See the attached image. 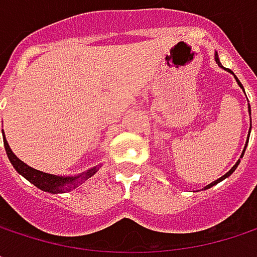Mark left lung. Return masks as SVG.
Returning <instances> with one entry per match:
<instances>
[{
    "instance_id": "1",
    "label": "left lung",
    "mask_w": 257,
    "mask_h": 257,
    "mask_svg": "<svg viewBox=\"0 0 257 257\" xmlns=\"http://www.w3.org/2000/svg\"><path fill=\"white\" fill-rule=\"evenodd\" d=\"M216 62H217V64H219V67H223V65H222V64H220V61H219V56H217V53H216ZM228 71H229V73H232L231 70H228ZM236 78V77H235ZM236 81H238V78H236ZM238 84H239V86H241V87H242V84H241V83H239V81H238ZM242 89H244V87H242ZM248 108H250V107H248ZM245 147H247V146H245ZM244 152H245V149H244ZM244 152H242V155H244ZM241 158H242V156H241ZM238 164H239V161H238V162H236V164H235V165H233V167H232L231 170H229V171H228V173H226V174H225V176H223V177H220V179L219 180H216V181H213V183H210V184H208V186H207V187H205V189H208V187H211V186H214V184H217V183H219V181H222V180L223 179H226V177H228V176H231L232 173H233V171H235V168H236V167H238Z\"/></svg>"
}]
</instances>
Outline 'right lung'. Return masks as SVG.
I'll return each mask as SVG.
<instances>
[{
    "instance_id": "obj_1",
    "label": "right lung",
    "mask_w": 257,
    "mask_h": 257,
    "mask_svg": "<svg viewBox=\"0 0 257 257\" xmlns=\"http://www.w3.org/2000/svg\"><path fill=\"white\" fill-rule=\"evenodd\" d=\"M4 134V132H3ZM4 147H6V153L12 162V165L15 167V170L24 176L29 183H32L34 186H37L38 189L44 190V192H49V193H62V192H71L74 190L76 187H78L84 180L90 179L99 167H95L80 176L76 177H59V176H52V174H47V173H41L38 170H34L31 167H28L26 164H24L10 149L6 137H4Z\"/></svg>"
}]
</instances>
